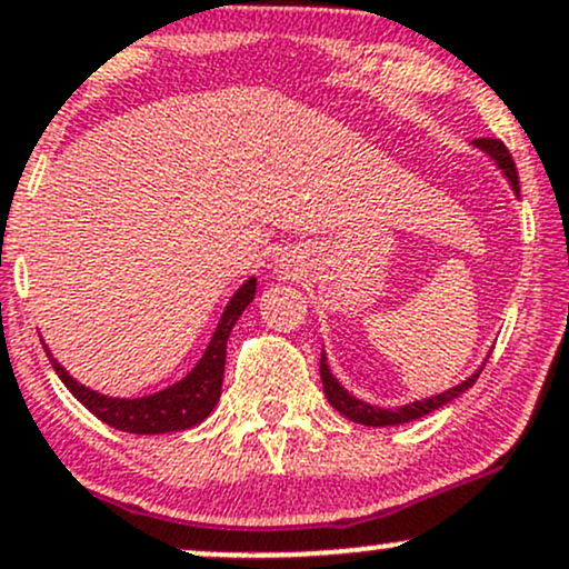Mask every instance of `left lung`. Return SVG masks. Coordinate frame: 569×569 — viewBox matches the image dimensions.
I'll list each match as a JSON object with an SVG mask.
<instances>
[{
	"instance_id": "8db88e82",
	"label": "left lung",
	"mask_w": 569,
	"mask_h": 569,
	"mask_svg": "<svg viewBox=\"0 0 569 569\" xmlns=\"http://www.w3.org/2000/svg\"><path fill=\"white\" fill-rule=\"evenodd\" d=\"M475 143L480 149H486L490 158H493L496 163H499V169L505 171L507 179H510L512 190H516V193L521 196V184H518V169H516V160H512L510 149H507L499 139H477ZM319 370H321V385H325V395H327V400H330V403L335 406V409H338L340 415L349 417L351 422H360V426H373V428L376 426H379V428L381 426H400V422L420 420V417H426V415H430V411L441 409V406H445V403L456 400L458 395L469 390V387L477 381V376H480V370H477V373H471L469 379L460 381V385L452 387V390H447V392H441V395H433V398H428V400H417V403L400 406V409H376V406L362 403V400L351 398V395L346 392L343 387H340L338 381L332 379L330 368H327L325 355H321Z\"/></svg>"
}]
</instances>
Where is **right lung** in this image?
Wrapping results in <instances>:
<instances>
[{"mask_svg":"<svg viewBox=\"0 0 569 569\" xmlns=\"http://www.w3.org/2000/svg\"><path fill=\"white\" fill-rule=\"evenodd\" d=\"M256 295V280L250 278L242 289L231 297L229 308L223 310V319H220L218 330L212 335V343L201 357V362L184 376L182 381L169 390L149 395V398L139 400H119V398H106V395L87 390L79 385L68 370L62 368L51 355V365L57 370L59 379L64 381L70 392L92 411L98 420H103L106 426L124 430V433H171V430H188L199 422H204L209 411L214 409L220 398V387H223V365H226V340H229L231 327L237 325V319L242 316V310L248 308L250 300Z\"/></svg>","mask_w":569,"mask_h":569,"instance_id":"1","label":"right lung"}]
</instances>
